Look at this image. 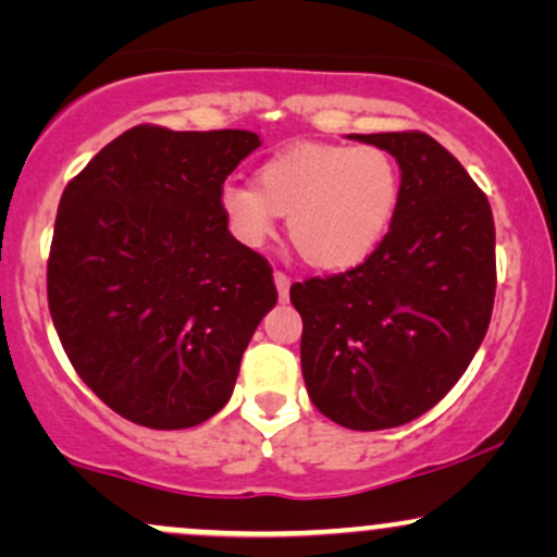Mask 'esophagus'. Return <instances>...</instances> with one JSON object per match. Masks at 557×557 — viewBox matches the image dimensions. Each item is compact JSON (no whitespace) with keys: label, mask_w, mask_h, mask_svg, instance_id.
Listing matches in <instances>:
<instances>
[{"label":"esophagus","mask_w":557,"mask_h":557,"mask_svg":"<svg viewBox=\"0 0 557 557\" xmlns=\"http://www.w3.org/2000/svg\"><path fill=\"white\" fill-rule=\"evenodd\" d=\"M274 285H277L280 300H287V296H290V277L285 272H274Z\"/></svg>","instance_id":"obj_1"}]
</instances>
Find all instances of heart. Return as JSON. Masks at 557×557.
I'll list each match as a JSON object with an SVG mask.
<instances>
[{
    "instance_id": "b5f03b06",
    "label": "heart",
    "mask_w": 557,
    "mask_h": 557,
    "mask_svg": "<svg viewBox=\"0 0 557 557\" xmlns=\"http://www.w3.org/2000/svg\"><path fill=\"white\" fill-rule=\"evenodd\" d=\"M400 201L398 162L374 144H300L267 159L257 188L230 181L220 212L233 238L259 248L287 216V238L317 270H350L387 235Z\"/></svg>"
}]
</instances>
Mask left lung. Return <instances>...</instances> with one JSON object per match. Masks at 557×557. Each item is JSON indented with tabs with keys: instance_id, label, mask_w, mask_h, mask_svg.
<instances>
[{
	"instance_id": "obj_1",
	"label": "left lung",
	"mask_w": 557,
	"mask_h": 557,
	"mask_svg": "<svg viewBox=\"0 0 557 557\" xmlns=\"http://www.w3.org/2000/svg\"><path fill=\"white\" fill-rule=\"evenodd\" d=\"M348 138L398 159V212L359 267L293 283L290 300L311 403L374 432L437 406L474 359L495 304V222L463 164L426 133Z\"/></svg>"
}]
</instances>
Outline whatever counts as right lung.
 Wrapping results in <instances>:
<instances>
[{
    "instance_id": "right-lung-1",
    "label": "right lung",
    "mask_w": 557,
    "mask_h": 557,
    "mask_svg": "<svg viewBox=\"0 0 557 557\" xmlns=\"http://www.w3.org/2000/svg\"><path fill=\"white\" fill-rule=\"evenodd\" d=\"M259 146L251 131L136 125L60 198L49 314L81 380L133 424L188 430L214 417L277 304L270 261L220 212L227 175Z\"/></svg>"
}]
</instances>
